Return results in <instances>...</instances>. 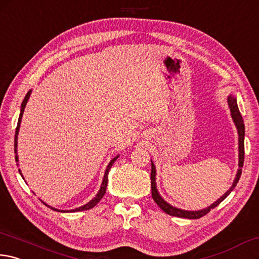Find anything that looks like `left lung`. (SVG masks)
<instances>
[{
	"label": "left lung",
	"mask_w": 259,
	"mask_h": 259,
	"mask_svg": "<svg viewBox=\"0 0 259 259\" xmlns=\"http://www.w3.org/2000/svg\"><path fill=\"white\" fill-rule=\"evenodd\" d=\"M228 103L231 110V116H232V119L234 121L235 126H237L238 130V134H239V169L238 173L235 175V179L233 181L232 187H231L228 191H226L223 196H222L219 200H216L212 205L209 207L203 208L201 210H184V209H180V208H176L170 206L168 202H166L164 199L161 198V196L158 192L157 190V184H156V167L155 164H153L151 160V194L155 202L159 206L162 210H164L166 214H168L170 216H176V217H182V219H190V220H197L200 219V217L205 216L208 214L212 208H215L220 205V203L224 200V199L229 196L231 191H233L235 185L239 182L240 176H241L242 173V166H243V160H244V124H243V119L241 113L239 111L238 104H237V99H235L233 95H229L228 98Z\"/></svg>",
	"instance_id": "obj_1"
}]
</instances>
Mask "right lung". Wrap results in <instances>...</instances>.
<instances>
[{"mask_svg": "<svg viewBox=\"0 0 259 259\" xmlns=\"http://www.w3.org/2000/svg\"><path fill=\"white\" fill-rule=\"evenodd\" d=\"M30 93H31V91H28V93L26 94V97H25V99H24V101H22V103H21V108H20V115H19V119H18V125H17V128H16V134H15V153H16V161L18 162V155H17V146H18V134H19V128H20V122H21V119H22V113H24V110H25V108H26V104H27V101H28V99H29V97H30ZM117 158H118V156H116L115 158H113V159H111V161L109 162V165H108V167H107V169H106V171H104V176H103V180H102V184H101V187H100V190H99V192L97 193V196H95L92 200H91L90 202H88L86 203V205H84V206H81V207H78V208H75V209H71V210H60V209H57V208H53V207H51V206H49V205H47V203L45 202H43L45 206H48L49 208H51L52 210H57V211H61V212H66V211H70V212H72V211H81V210H88V209H91V208H93L95 205H97V203L101 200L102 199V197L104 196V193H106V190H107V184H108V174H109V170H110V168H111V166L113 165V162H115L116 160H117ZM18 165V164H17ZM19 173H20V175H21V178L24 179V176H22V174H21V170L19 169Z\"/></svg>", "mask_w": 259, "mask_h": 259, "instance_id": "obj_1", "label": "right lung"}]
</instances>
